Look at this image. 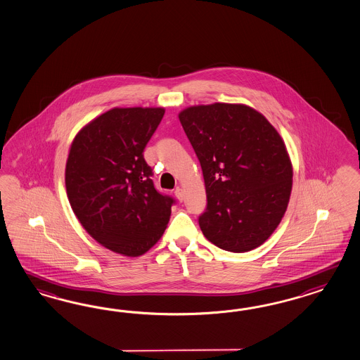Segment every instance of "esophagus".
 Returning a JSON list of instances; mask_svg holds the SVG:
<instances>
[{
    "label": "esophagus",
    "instance_id": "esophagus-1",
    "mask_svg": "<svg viewBox=\"0 0 360 360\" xmlns=\"http://www.w3.org/2000/svg\"><path fill=\"white\" fill-rule=\"evenodd\" d=\"M174 194L179 202H184V199H185V194H184V190H182V188H179V187H178V188H175Z\"/></svg>",
    "mask_w": 360,
    "mask_h": 360
}]
</instances>
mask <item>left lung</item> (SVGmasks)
<instances>
[{"mask_svg": "<svg viewBox=\"0 0 360 360\" xmlns=\"http://www.w3.org/2000/svg\"><path fill=\"white\" fill-rule=\"evenodd\" d=\"M178 117L203 170L205 238L233 253L258 248L282 221L291 196L293 170L279 132L241 103L190 106Z\"/></svg>", "mask_w": 360, "mask_h": 360, "instance_id": "obj_1", "label": "left lung"}]
</instances>
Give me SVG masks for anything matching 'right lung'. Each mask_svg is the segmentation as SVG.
<instances>
[{
    "label": "right lung",
    "instance_id": "obj_1",
    "mask_svg": "<svg viewBox=\"0 0 360 360\" xmlns=\"http://www.w3.org/2000/svg\"><path fill=\"white\" fill-rule=\"evenodd\" d=\"M164 107H114L79 129L65 166L69 203L98 243L126 257L146 254L162 237L174 200L150 179L144 148Z\"/></svg>",
    "mask_w": 360,
    "mask_h": 360
}]
</instances>
